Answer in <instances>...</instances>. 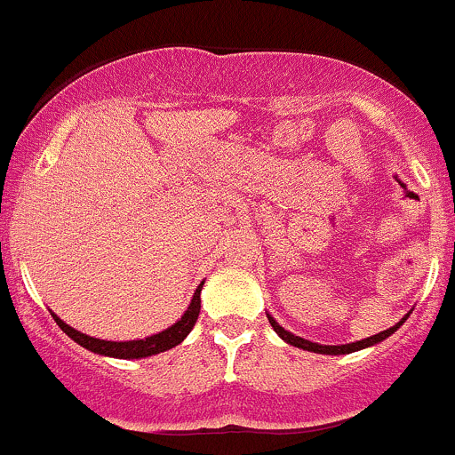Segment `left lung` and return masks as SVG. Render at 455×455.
<instances>
[{"label":"left lung","instance_id":"8db88e82","mask_svg":"<svg viewBox=\"0 0 455 455\" xmlns=\"http://www.w3.org/2000/svg\"><path fill=\"white\" fill-rule=\"evenodd\" d=\"M266 316H268V321H270V325H273L275 332H277L279 337L283 339V341L291 343V346L301 347V350H308V352H316V355H350V352L363 350V347H370V346H374V343H380V341H383V339H387L389 334H394L398 328H401L403 321H405L410 315L403 316V319L398 321L396 325H392V328H389V330H383V332H379V334H371V337L361 339V341H356V343H346V346H321V343H313V341H308V339L295 337V334H292V332L283 330L282 325H279L277 321L273 319V316H270V315H266Z\"/></svg>","mask_w":455,"mask_h":455}]
</instances>
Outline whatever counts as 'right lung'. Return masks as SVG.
<instances>
[{"label":"right lung","instance_id":"1","mask_svg":"<svg viewBox=\"0 0 455 455\" xmlns=\"http://www.w3.org/2000/svg\"><path fill=\"white\" fill-rule=\"evenodd\" d=\"M202 286H204V282L196 288L194 299H191L189 308L185 310V315H182L180 319L172 325V328L163 330V332H158V334H151V337L136 339V341H103V339H94V337H90V334H84V332H79V330L70 328L66 321L59 319L54 313H50V315H52V319L57 321L59 328H61L63 332L72 339V341H76L79 346H84L85 350L94 352V355L114 356V359H142V356L160 355V352H164V350H172V347H176L178 343L185 341V337L191 332V328L196 325V321H198Z\"/></svg>","mask_w":455,"mask_h":455}]
</instances>
